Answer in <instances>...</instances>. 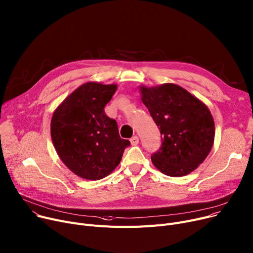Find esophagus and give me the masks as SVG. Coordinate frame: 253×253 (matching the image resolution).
Instances as JSON below:
<instances>
[{
    "mask_svg": "<svg viewBox=\"0 0 253 253\" xmlns=\"http://www.w3.org/2000/svg\"><path fill=\"white\" fill-rule=\"evenodd\" d=\"M130 142H131L132 145H137L138 142H139L138 136H133V137L130 139Z\"/></svg>",
    "mask_w": 253,
    "mask_h": 253,
    "instance_id": "esophagus-1",
    "label": "esophagus"
}]
</instances>
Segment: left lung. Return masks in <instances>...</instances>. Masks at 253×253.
Returning a JSON list of instances; mask_svg holds the SVG:
<instances>
[{"instance_id":"left-lung-1","label":"left lung","mask_w":253,"mask_h":253,"mask_svg":"<svg viewBox=\"0 0 253 253\" xmlns=\"http://www.w3.org/2000/svg\"><path fill=\"white\" fill-rule=\"evenodd\" d=\"M141 100L161 131L162 145L151 156L170 177L188 175L203 164L214 140V122L205 103L174 83L139 86Z\"/></svg>"}]
</instances>
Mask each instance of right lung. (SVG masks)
Returning a JSON list of instances; mask_svg holds the SVG:
<instances>
[{"label": "right lung", "mask_w": 253, "mask_h": 253, "mask_svg": "<svg viewBox=\"0 0 253 253\" xmlns=\"http://www.w3.org/2000/svg\"><path fill=\"white\" fill-rule=\"evenodd\" d=\"M117 84L86 82L55 110L50 136L61 161L80 178L99 180L120 164L130 141L122 139L117 122L105 114Z\"/></svg>", "instance_id": "add662e5"}]
</instances>
